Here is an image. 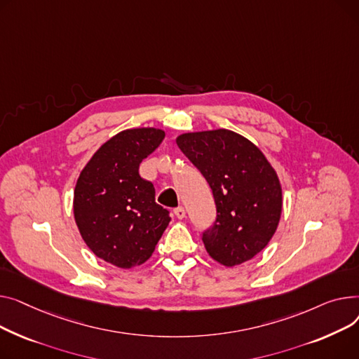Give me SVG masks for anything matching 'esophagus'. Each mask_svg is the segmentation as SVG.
Returning a JSON list of instances; mask_svg holds the SVG:
<instances>
[{"instance_id":"34e87169","label":"esophagus","mask_w":359,"mask_h":359,"mask_svg":"<svg viewBox=\"0 0 359 359\" xmlns=\"http://www.w3.org/2000/svg\"><path fill=\"white\" fill-rule=\"evenodd\" d=\"M174 213H175V216H177L178 219H184V217H185V210H184V207H177V208L174 210Z\"/></svg>"}]
</instances>
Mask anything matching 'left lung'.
<instances>
[{
    "mask_svg": "<svg viewBox=\"0 0 359 359\" xmlns=\"http://www.w3.org/2000/svg\"><path fill=\"white\" fill-rule=\"evenodd\" d=\"M177 144L213 191L217 219L203 233L208 255L224 266L258 255L283 212V188L271 162L255 143L227 129L182 133Z\"/></svg>",
    "mask_w": 359,
    "mask_h": 359,
    "instance_id": "1",
    "label": "left lung"
}]
</instances>
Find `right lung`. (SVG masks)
<instances>
[{"instance_id":"add662e5","label":"right lung","mask_w":359,"mask_h":359,"mask_svg":"<svg viewBox=\"0 0 359 359\" xmlns=\"http://www.w3.org/2000/svg\"><path fill=\"white\" fill-rule=\"evenodd\" d=\"M163 137L156 128L117 133L83 166L74 189V217L83 242L123 269L149 259L171 222L155 201L154 184L139 175L140 162Z\"/></svg>"}]
</instances>
